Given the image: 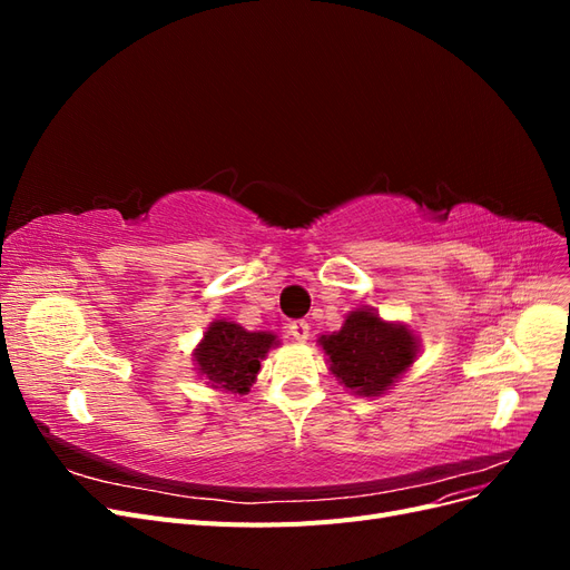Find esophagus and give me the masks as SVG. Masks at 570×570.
<instances>
[{
    "label": "esophagus",
    "instance_id": "1",
    "mask_svg": "<svg viewBox=\"0 0 570 570\" xmlns=\"http://www.w3.org/2000/svg\"><path fill=\"white\" fill-rule=\"evenodd\" d=\"M308 333H312V325H308L306 321H292L289 323V335L295 337L297 342H306Z\"/></svg>",
    "mask_w": 570,
    "mask_h": 570
}]
</instances>
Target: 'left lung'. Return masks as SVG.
<instances>
[{"label":"left lung","instance_id":"obj_1","mask_svg":"<svg viewBox=\"0 0 570 570\" xmlns=\"http://www.w3.org/2000/svg\"><path fill=\"white\" fill-rule=\"evenodd\" d=\"M321 344L337 381L366 396L383 394L413 364L419 350L406 325L385 323L366 308L352 312L342 331L323 335Z\"/></svg>","mask_w":570,"mask_h":570}]
</instances>
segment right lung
Returning <instances> with one entry per match:
<instances>
[{"mask_svg": "<svg viewBox=\"0 0 570 570\" xmlns=\"http://www.w3.org/2000/svg\"><path fill=\"white\" fill-rule=\"evenodd\" d=\"M275 344L271 333H249L243 325L216 321L195 352L199 373L216 387L228 392H249L262 368V358Z\"/></svg>", "mask_w": 570, "mask_h": 570, "instance_id": "1", "label": "right lung"}]
</instances>
